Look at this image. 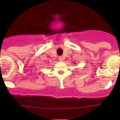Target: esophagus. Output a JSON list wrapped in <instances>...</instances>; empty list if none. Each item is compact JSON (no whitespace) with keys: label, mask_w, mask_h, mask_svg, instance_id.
<instances>
[{"label":"esophagus","mask_w":120,"mask_h":120,"mask_svg":"<svg viewBox=\"0 0 120 120\" xmlns=\"http://www.w3.org/2000/svg\"><path fill=\"white\" fill-rule=\"evenodd\" d=\"M58 59H59V61H63L64 59V58L63 56H59Z\"/></svg>","instance_id":"1"}]
</instances>
